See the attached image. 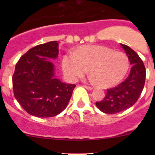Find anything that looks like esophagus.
Masks as SVG:
<instances>
[{"mask_svg":"<svg viewBox=\"0 0 155 155\" xmlns=\"http://www.w3.org/2000/svg\"><path fill=\"white\" fill-rule=\"evenodd\" d=\"M84 87H85V88H86L87 90H88V91H91V90H92V89H93V87H91V86H87V85H84Z\"/></svg>","mask_w":155,"mask_h":155,"instance_id":"1","label":"esophagus"}]
</instances>
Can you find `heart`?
<instances>
[{"label":"heart","mask_w":155,"mask_h":155,"mask_svg":"<svg viewBox=\"0 0 155 155\" xmlns=\"http://www.w3.org/2000/svg\"><path fill=\"white\" fill-rule=\"evenodd\" d=\"M62 68L69 79L76 81L90 70L92 79L103 87L119 83L126 76L130 61L125 53L101 46H83L65 54Z\"/></svg>","instance_id":"b5f03b06"}]
</instances>
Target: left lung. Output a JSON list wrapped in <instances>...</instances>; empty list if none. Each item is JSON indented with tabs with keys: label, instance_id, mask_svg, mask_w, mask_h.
<instances>
[{
	"label": "left lung",
	"instance_id": "left-lung-1",
	"mask_svg": "<svg viewBox=\"0 0 155 155\" xmlns=\"http://www.w3.org/2000/svg\"><path fill=\"white\" fill-rule=\"evenodd\" d=\"M133 67L129 76L116 87L107 89V94L100 102H96L98 109L104 113L115 114L126 110L136 104L145 85V68L143 61L135 51L121 44Z\"/></svg>",
	"mask_w": 155,
	"mask_h": 155
}]
</instances>
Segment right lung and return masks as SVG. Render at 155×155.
<instances>
[{
	"label": "right lung",
	"instance_id": "obj_1",
	"mask_svg": "<svg viewBox=\"0 0 155 155\" xmlns=\"http://www.w3.org/2000/svg\"><path fill=\"white\" fill-rule=\"evenodd\" d=\"M58 43L51 41L29 49L16 63L12 76L15 99L31 115L55 116L68 106L76 85L56 79L54 65L48 58H55Z\"/></svg>",
	"mask_w": 155,
	"mask_h": 155
}]
</instances>
